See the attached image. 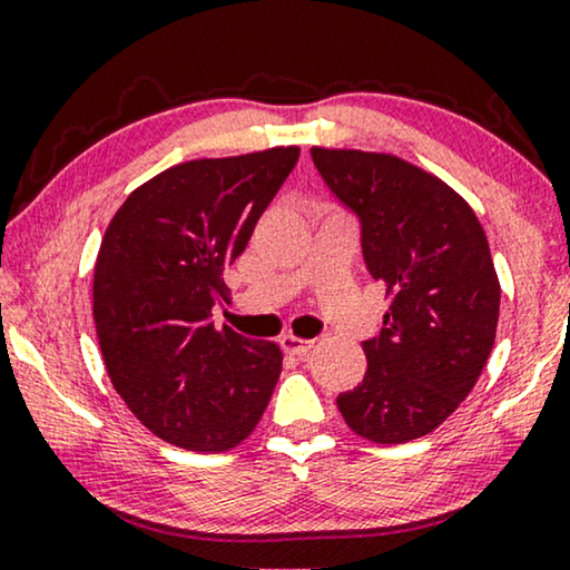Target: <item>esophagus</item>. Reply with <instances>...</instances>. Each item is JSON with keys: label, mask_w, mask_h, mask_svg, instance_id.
<instances>
[{"label": "esophagus", "mask_w": 570, "mask_h": 570, "mask_svg": "<svg viewBox=\"0 0 570 570\" xmlns=\"http://www.w3.org/2000/svg\"><path fill=\"white\" fill-rule=\"evenodd\" d=\"M311 345H314V342L311 340H301V337H295V334H283V340H279V347L285 350V353H291V355H298V357H303L311 350Z\"/></svg>", "instance_id": "1"}]
</instances>
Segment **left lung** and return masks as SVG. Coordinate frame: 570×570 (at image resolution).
<instances>
[{
	"mask_svg": "<svg viewBox=\"0 0 570 570\" xmlns=\"http://www.w3.org/2000/svg\"><path fill=\"white\" fill-rule=\"evenodd\" d=\"M311 158L394 298L363 342L368 371L337 407L368 441L420 439L472 392L493 350L501 287L485 230L456 191L394 155L314 147Z\"/></svg>",
	"mask_w": 570,
	"mask_h": 570,
	"instance_id": "1",
	"label": "left lung"
}]
</instances>
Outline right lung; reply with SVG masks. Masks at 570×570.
Listing matches in <instances>:
<instances>
[{
	"instance_id": "obj_1",
	"label": "right lung",
	"mask_w": 570,
	"mask_h": 570,
	"mask_svg": "<svg viewBox=\"0 0 570 570\" xmlns=\"http://www.w3.org/2000/svg\"><path fill=\"white\" fill-rule=\"evenodd\" d=\"M298 147L163 170L131 191L96 262L92 316L108 376L139 423L189 451L254 431L283 371L275 342L223 326L220 275L298 163Z\"/></svg>"
}]
</instances>
